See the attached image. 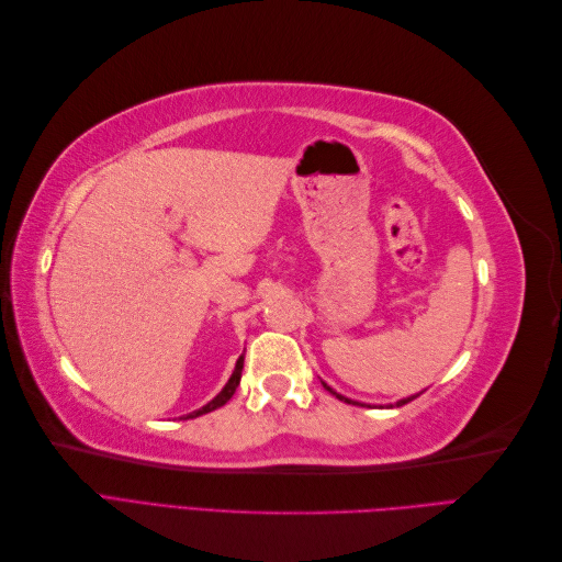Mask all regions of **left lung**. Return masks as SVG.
<instances>
[{"label": "left lung", "instance_id": "obj_1", "mask_svg": "<svg viewBox=\"0 0 562 562\" xmlns=\"http://www.w3.org/2000/svg\"><path fill=\"white\" fill-rule=\"evenodd\" d=\"M323 386H326V389L330 391V394H333V396H337L339 401H345V403H353V405H363V403H356V401H349V398H347V396H342V394H337V391H333V389H330V386H328L326 382H323ZM417 396H419V394H417ZM417 396H411V398H403V401H398L396 405H405L407 401H413V398H417Z\"/></svg>", "mask_w": 562, "mask_h": 562}]
</instances>
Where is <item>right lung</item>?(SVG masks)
<instances>
[{"label": "right lung", "instance_id": "add662e5", "mask_svg": "<svg viewBox=\"0 0 562 562\" xmlns=\"http://www.w3.org/2000/svg\"><path fill=\"white\" fill-rule=\"evenodd\" d=\"M241 370H244V356H239V361H236V368H234V372H232V378H229V382L225 384V389L220 391V394L211 401V403H206L203 407H199V411H194V413H190L187 415L184 419H192V417H199V415H206V413H213L215 407H223L232 396H234V391H236V386H239V382H241Z\"/></svg>", "mask_w": 562, "mask_h": 562}]
</instances>
